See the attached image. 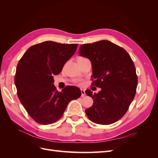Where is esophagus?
Segmentation results:
<instances>
[{
  "instance_id": "34e87169",
  "label": "esophagus",
  "mask_w": 158,
  "mask_h": 158,
  "mask_svg": "<svg viewBox=\"0 0 158 158\" xmlns=\"http://www.w3.org/2000/svg\"><path fill=\"white\" fill-rule=\"evenodd\" d=\"M81 97H84V96H85V90L81 89Z\"/></svg>"
}]
</instances>
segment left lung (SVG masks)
<instances>
[{
  "mask_svg": "<svg viewBox=\"0 0 158 158\" xmlns=\"http://www.w3.org/2000/svg\"><path fill=\"white\" fill-rule=\"evenodd\" d=\"M79 53L92 62V85L101 88L97 94L85 91L94 99L93 105L85 110L87 116L101 125L117 122L125 115L136 94L138 78L132 58L123 48L106 40L83 44Z\"/></svg>",
  "mask_w": 158,
  "mask_h": 158,
  "instance_id": "8db88e82",
  "label": "left lung"
}]
</instances>
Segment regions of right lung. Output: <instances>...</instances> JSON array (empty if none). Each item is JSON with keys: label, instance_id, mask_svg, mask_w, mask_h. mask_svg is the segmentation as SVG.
I'll return each mask as SVG.
<instances>
[{"label": "right lung", "instance_id": "obj_1", "mask_svg": "<svg viewBox=\"0 0 158 158\" xmlns=\"http://www.w3.org/2000/svg\"><path fill=\"white\" fill-rule=\"evenodd\" d=\"M77 46L45 41L29 48L19 60L14 80L17 93L36 122L48 125L57 122L69 102L81 96V90L75 86H66L58 92L53 77L62 71Z\"/></svg>", "mask_w": 158, "mask_h": 158}]
</instances>
